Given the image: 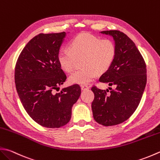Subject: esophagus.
I'll return each instance as SVG.
<instances>
[{
  "instance_id": "obj_1",
  "label": "esophagus",
  "mask_w": 160,
  "mask_h": 160,
  "mask_svg": "<svg viewBox=\"0 0 160 160\" xmlns=\"http://www.w3.org/2000/svg\"><path fill=\"white\" fill-rule=\"evenodd\" d=\"M89 89V87L87 85H85V84H82L81 85V89L82 90H87Z\"/></svg>"
}]
</instances>
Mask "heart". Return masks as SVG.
Returning <instances> with one entry per match:
<instances>
[{
	"instance_id": "b5f03b06",
	"label": "heart",
	"mask_w": 160,
	"mask_h": 160,
	"mask_svg": "<svg viewBox=\"0 0 160 160\" xmlns=\"http://www.w3.org/2000/svg\"><path fill=\"white\" fill-rule=\"evenodd\" d=\"M117 54V47L110 39H101L88 32H82L72 39L70 49L61 48L58 59L62 69L70 73L74 69L78 59H82L80 70L69 77L71 83L86 84L98 76L109 70Z\"/></svg>"
}]
</instances>
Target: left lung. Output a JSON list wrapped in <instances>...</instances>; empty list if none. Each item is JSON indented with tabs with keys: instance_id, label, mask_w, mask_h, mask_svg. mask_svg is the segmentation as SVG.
Wrapping results in <instances>:
<instances>
[{
	"instance_id": "obj_1",
	"label": "left lung",
	"mask_w": 160,
	"mask_h": 160,
	"mask_svg": "<svg viewBox=\"0 0 160 160\" xmlns=\"http://www.w3.org/2000/svg\"><path fill=\"white\" fill-rule=\"evenodd\" d=\"M114 38L117 54L109 70L99 81L114 86L109 90L92 87L94 99L92 109L94 120L104 126L120 124L128 119L136 110L144 92L146 65L134 43L118 30L102 31Z\"/></svg>"
}]
</instances>
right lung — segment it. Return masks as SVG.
Segmentation results:
<instances>
[{"mask_svg":"<svg viewBox=\"0 0 160 160\" xmlns=\"http://www.w3.org/2000/svg\"><path fill=\"white\" fill-rule=\"evenodd\" d=\"M65 35L64 32L37 34L22 50L15 66L16 89L22 105L36 123L46 128L68 123L81 93L77 84L55 92L67 80L58 59Z\"/></svg>","mask_w":160,"mask_h":160,"instance_id":"add662e5","label":"right lung"}]
</instances>
